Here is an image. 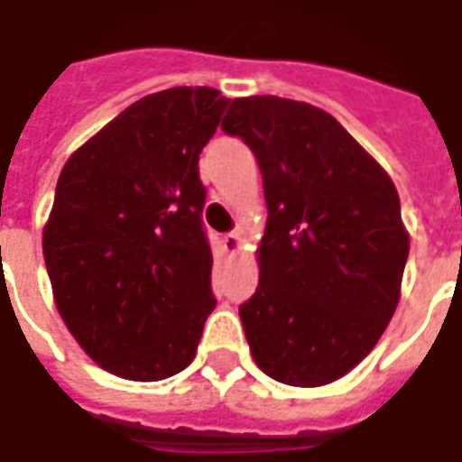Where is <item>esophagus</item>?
Instances as JSON below:
<instances>
[{
    "label": "esophagus",
    "mask_w": 462,
    "mask_h": 462,
    "mask_svg": "<svg viewBox=\"0 0 462 462\" xmlns=\"http://www.w3.org/2000/svg\"><path fill=\"white\" fill-rule=\"evenodd\" d=\"M223 244H226V252H231V254H239L241 249H244V239H241L239 231L226 234V236H223Z\"/></svg>",
    "instance_id": "esophagus-1"
}]
</instances>
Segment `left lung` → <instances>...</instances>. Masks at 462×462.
Returning a JSON list of instances; mask_svg holds the SVG:
<instances>
[{
	"mask_svg": "<svg viewBox=\"0 0 462 462\" xmlns=\"http://www.w3.org/2000/svg\"><path fill=\"white\" fill-rule=\"evenodd\" d=\"M221 128L257 156L270 210L257 293L239 306L252 357L285 385L339 381L399 306L409 231L396 185L309 102L236 97Z\"/></svg>",
	"mask_w": 462,
	"mask_h": 462,
	"instance_id": "8db88e82",
	"label": "left lung"
}]
</instances>
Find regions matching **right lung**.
I'll return each mask as SVG.
<instances>
[{"mask_svg": "<svg viewBox=\"0 0 462 462\" xmlns=\"http://www.w3.org/2000/svg\"><path fill=\"white\" fill-rule=\"evenodd\" d=\"M226 107L210 87L153 92L63 164L43 226L53 303L81 349L117 378L185 370L216 309L198 156Z\"/></svg>", "mask_w": 462, "mask_h": 462, "instance_id": "obj_1", "label": "right lung"}]
</instances>
